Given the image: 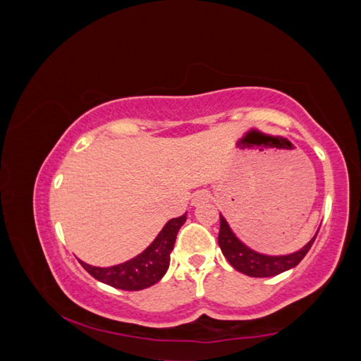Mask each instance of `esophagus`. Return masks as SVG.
I'll return each mask as SVG.
<instances>
[{
  "mask_svg": "<svg viewBox=\"0 0 361 361\" xmlns=\"http://www.w3.org/2000/svg\"><path fill=\"white\" fill-rule=\"evenodd\" d=\"M209 200V192L208 190H197L192 195V204L194 207H200L204 202Z\"/></svg>",
  "mask_w": 361,
  "mask_h": 361,
  "instance_id": "34e87169",
  "label": "esophagus"
}]
</instances>
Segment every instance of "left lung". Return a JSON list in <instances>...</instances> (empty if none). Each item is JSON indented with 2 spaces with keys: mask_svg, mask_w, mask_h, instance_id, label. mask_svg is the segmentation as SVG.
Returning <instances> with one entry per match:
<instances>
[{
  "mask_svg": "<svg viewBox=\"0 0 361 361\" xmlns=\"http://www.w3.org/2000/svg\"><path fill=\"white\" fill-rule=\"evenodd\" d=\"M319 231V228H317ZM317 231L310 241L299 249L298 252L288 253V255H266L253 250L252 247L243 243L236 236V233L231 230L230 224L221 214V231H219V247L224 253V257L228 259V263L235 267L238 272L249 275V277H274L285 271L293 269L298 266L308 250L312 249Z\"/></svg>",
  "mask_w": 361,
  "mask_h": 361,
  "instance_id": "obj_1",
  "label": "left lung"
}]
</instances>
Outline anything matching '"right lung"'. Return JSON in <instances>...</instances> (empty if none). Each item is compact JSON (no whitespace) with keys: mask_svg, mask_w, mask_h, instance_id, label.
I'll list each match as a JSON object with an SVG mask.
<instances>
[{"mask_svg":"<svg viewBox=\"0 0 361 361\" xmlns=\"http://www.w3.org/2000/svg\"><path fill=\"white\" fill-rule=\"evenodd\" d=\"M186 222V214L171 219L153 239V243L139 255L111 267L90 266L80 259L81 266L92 277L102 283L114 286L125 291H139L150 288L164 277L171 264V253L173 250L175 239L183 224Z\"/></svg>","mask_w":361,"mask_h":361,"instance_id":"obj_1","label":"right lung"}]
</instances>
